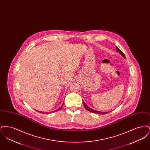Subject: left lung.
I'll list each match as a JSON object with an SVG mask.
<instances>
[{
	"label": "left lung",
	"mask_w": 150,
	"mask_h": 150,
	"mask_svg": "<svg viewBox=\"0 0 150 150\" xmlns=\"http://www.w3.org/2000/svg\"><path fill=\"white\" fill-rule=\"evenodd\" d=\"M116 50L121 54V56H122V57H124V58H125V55H124V54L121 52V50H120L119 49V48L117 47H116ZM83 104H84V107L86 108V109L88 110V111H90V112H93V113H94V114H107L108 113V112H102V111H96V110H93V109H92V108H91L90 107H88L86 105V103L83 100Z\"/></svg>",
	"instance_id": "1"
}]
</instances>
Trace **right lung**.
I'll return each mask as SVG.
<instances>
[{"mask_svg": "<svg viewBox=\"0 0 150 150\" xmlns=\"http://www.w3.org/2000/svg\"><path fill=\"white\" fill-rule=\"evenodd\" d=\"M64 102H63L62 103V106H61V107H59V108H58V109H57L56 110H55V111H53V112H56V111H59V110H60L61 108H62V107L63 106V105H64ZM38 111L39 112H40V113H42V114H46V113H50V112H43V111ZM50 113H51V112H50Z\"/></svg>", "mask_w": 150, "mask_h": 150, "instance_id": "right-lung-1", "label": "right lung"}]
</instances>
